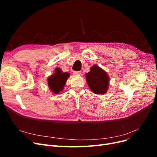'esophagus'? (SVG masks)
Returning <instances> with one entry per match:
<instances>
[{
  "mask_svg": "<svg viewBox=\"0 0 157 157\" xmlns=\"http://www.w3.org/2000/svg\"><path fill=\"white\" fill-rule=\"evenodd\" d=\"M73 74H75V75H80V74H81V71H73Z\"/></svg>",
  "mask_w": 157,
  "mask_h": 157,
  "instance_id": "obj_1",
  "label": "esophagus"
}]
</instances>
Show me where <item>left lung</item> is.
<instances>
[{
	"instance_id": "1",
	"label": "left lung",
	"mask_w": 157,
	"mask_h": 157,
	"mask_svg": "<svg viewBox=\"0 0 157 157\" xmlns=\"http://www.w3.org/2000/svg\"><path fill=\"white\" fill-rule=\"evenodd\" d=\"M86 78L90 90L96 94H104L108 89L109 77L105 71L97 65L90 68L86 73Z\"/></svg>"
}]
</instances>
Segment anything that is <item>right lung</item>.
Segmentation results:
<instances>
[{
  "instance_id": "add662e5",
  "label": "right lung",
  "mask_w": 157,
  "mask_h": 157,
  "mask_svg": "<svg viewBox=\"0 0 157 157\" xmlns=\"http://www.w3.org/2000/svg\"><path fill=\"white\" fill-rule=\"evenodd\" d=\"M69 73H63L59 68L55 69V73L48 78V84L50 90L54 94H58L62 91L65 85L66 80L69 77Z\"/></svg>"
}]
</instances>
